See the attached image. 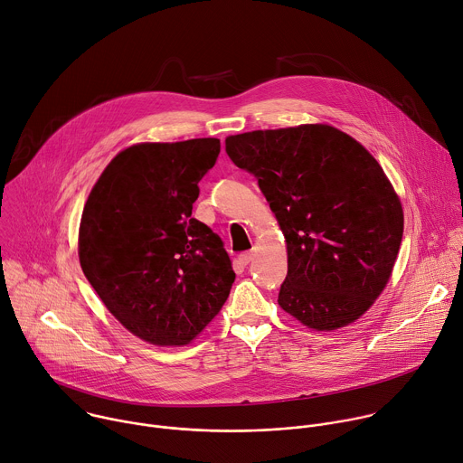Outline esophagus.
<instances>
[{"label": "esophagus", "instance_id": "1", "mask_svg": "<svg viewBox=\"0 0 463 463\" xmlns=\"http://www.w3.org/2000/svg\"><path fill=\"white\" fill-rule=\"evenodd\" d=\"M252 258H254V254H252V252H243V254H240V256H238V260H240V263H241V265L250 263V261H252Z\"/></svg>", "mask_w": 463, "mask_h": 463}]
</instances>
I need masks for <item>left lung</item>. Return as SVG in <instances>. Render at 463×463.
Here are the masks:
<instances>
[{
  "label": "left lung",
  "mask_w": 463,
  "mask_h": 463,
  "mask_svg": "<svg viewBox=\"0 0 463 463\" xmlns=\"http://www.w3.org/2000/svg\"><path fill=\"white\" fill-rule=\"evenodd\" d=\"M225 150L258 180L285 236L281 309L315 331L365 315L403 234L402 202L373 154L327 123L227 136Z\"/></svg>",
  "instance_id": "1"
}]
</instances>
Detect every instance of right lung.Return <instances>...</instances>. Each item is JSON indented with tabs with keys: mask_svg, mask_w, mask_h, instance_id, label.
Instances as JSON below:
<instances>
[{
	"mask_svg": "<svg viewBox=\"0 0 463 463\" xmlns=\"http://www.w3.org/2000/svg\"><path fill=\"white\" fill-rule=\"evenodd\" d=\"M218 154V137L130 145L85 202L83 274L109 313L146 344H191L229 298L236 274L223 241L191 216Z\"/></svg>",
	"mask_w": 463,
	"mask_h": 463,
	"instance_id": "1",
	"label": "right lung"
}]
</instances>
